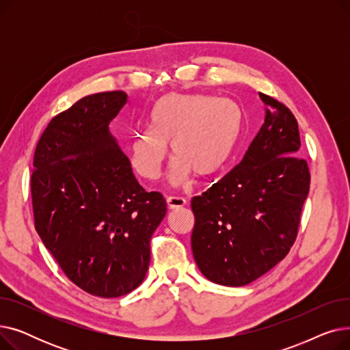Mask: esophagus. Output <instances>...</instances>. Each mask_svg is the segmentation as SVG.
I'll use <instances>...</instances> for the list:
<instances>
[{
	"mask_svg": "<svg viewBox=\"0 0 350 350\" xmlns=\"http://www.w3.org/2000/svg\"><path fill=\"white\" fill-rule=\"evenodd\" d=\"M167 206L169 208H180L186 206V198L178 196H170L167 197Z\"/></svg>",
	"mask_w": 350,
	"mask_h": 350,
	"instance_id": "obj_1",
	"label": "esophagus"
}]
</instances>
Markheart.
Here are the masks:
<instances>
[{
  "label": "heart",
  "instance_id": "heart-1",
  "mask_svg": "<svg viewBox=\"0 0 350 350\" xmlns=\"http://www.w3.org/2000/svg\"><path fill=\"white\" fill-rule=\"evenodd\" d=\"M243 122V109L230 98L167 94L147 113L149 127L132 135L129 146L132 165L142 177L156 180L170 143L174 153L167 173L170 185H186L193 172L198 176L214 174L230 160Z\"/></svg>",
  "mask_w": 350,
  "mask_h": 350
}]
</instances>
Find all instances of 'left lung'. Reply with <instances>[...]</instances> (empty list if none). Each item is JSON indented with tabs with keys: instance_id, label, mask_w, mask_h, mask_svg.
Listing matches in <instances>:
<instances>
[{
	"instance_id": "1",
	"label": "left lung",
	"mask_w": 350,
	"mask_h": 350,
	"mask_svg": "<svg viewBox=\"0 0 350 350\" xmlns=\"http://www.w3.org/2000/svg\"><path fill=\"white\" fill-rule=\"evenodd\" d=\"M265 119L243 160L191 200V250L214 284L243 286L289 252L309 193V169L298 159V122L291 110L260 94Z\"/></svg>"
}]
</instances>
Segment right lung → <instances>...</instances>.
Here are the masks:
<instances>
[{
  "instance_id": "1",
  "label": "right lung",
  "mask_w": 350,
  "mask_h": 350,
  "mask_svg": "<svg viewBox=\"0 0 350 350\" xmlns=\"http://www.w3.org/2000/svg\"><path fill=\"white\" fill-rule=\"evenodd\" d=\"M127 95L79 99L46 126L33 154L35 228L66 277L100 298L136 289L150 262V238L167 211L147 193L109 131Z\"/></svg>"
}]
</instances>
